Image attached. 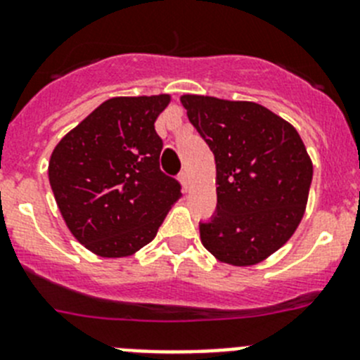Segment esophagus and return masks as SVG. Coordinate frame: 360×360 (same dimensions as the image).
I'll return each mask as SVG.
<instances>
[{"label": "esophagus", "instance_id": "obj_1", "mask_svg": "<svg viewBox=\"0 0 360 360\" xmlns=\"http://www.w3.org/2000/svg\"><path fill=\"white\" fill-rule=\"evenodd\" d=\"M179 181L181 184H183L184 192H188V190H190V176H188V172H181Z\"/></svg>", "mask_w": 360, "mask_h": 360}]
</instances>
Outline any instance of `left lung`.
Masks as SVG:
<instances>
[{
    "instance_id": "left-lung-1",
    "label": "left lung",
    "mask_w": 360,
    "mask_h": 360,
    "mask_svg": "<svg viewBox=\"0 0 360 360\" xmlns=\"http://www.w3.org/2000/svg\"><path fill=\"white\" fill-rule=\"evenodd\" d=\"M217 167V212L200 242L219 262L249 267L276 252L305 215L312 160L296 129L255 102L183 95Z\"/></svg>"
}]
</instances>
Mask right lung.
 Masks as SVG:
<instances>
[{"mask_svg":"<svg viewBox=\"0 0 360 360\" xmlns=\"http://www.w3.org/2000/svg\"><path fill=\"white\" fill-rule=\"evenodd\" d=\"M172 96H115L71 129L48 165L55 202L77 240L102 258H124L156 236L181 197L160 170L154 124Z\"/></svg>","mask_w":360,"mask_h":360,"instance_id":"add662e5","label":"right lung"}]
</instances>
